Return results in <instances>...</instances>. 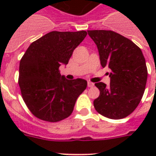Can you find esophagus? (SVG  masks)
<instances>
[{"instance_id":"34e87169","label":"esophagus","mask_w":156,"mask_h":156,"mask_svg":"<svg viewBox=\"0 0 156 156\" xmlns=\"http://www.w3.org/2000/svg\"><path fill=\"white\" fill-rule=\"evenodd\" d=\"M87 86H88V87H94V83H91V82H88Z\"/></svg>"}]
</instances>
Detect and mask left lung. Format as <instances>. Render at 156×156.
Segmentation results:
<instances>
[{"mask_svg": "<svg viewBox=\"0 0 156 156\" xmlns=\"http://www.w3.org/2000/svg\"><path fill=\"white\" fill-rule=\"evenodd\" d=\"M87 32L97 46L102 67L112 70L110 85L101 82L95 84L100 93L94 100V107L108 118H124L138 107L145 90L147 69L142 50L130 40L112 30Z\"/></svg>", "mask_w": 156, "mask_h": 156, "instance_id": "left-lung-1", "label": "left lung"}]
</instances>
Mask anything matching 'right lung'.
I'll return each mask as SVG.
<instances>
[{"label": "right lung", "instance_id": "right-lung-1", "mask_svg": "<svg viewBox=\"0 0 156 156\" xmlns=\"http://www.w3.org/2000/svg\"><path fill=\"white\" fill-rule=\"evenodd\" d=\"M87 33L51 31L29 46L19 65L18 84L34 116L56 122L70 116L76 100L87 86L82 78L68 80L59 67L66 66Z\"/></svg>", "mask_w": 156, "mask_h": 156}]
</instances>
